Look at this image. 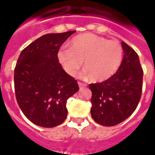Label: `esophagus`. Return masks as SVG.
I'll use <instances>...</instances> for the list:
<instances>
[{"instance_id":"34e87169","label":"esophagus","mask_w":155,"mask_h":155,"mask_svg":"<svg viewBox=\"0 0 155 155\" xmlns=\"http://www.w3.org/2000/svg\"><path fill=\"white\" fill-rule=\"evenodd\" d=\"M78 86H79V88H83V87H87V84H85V83H82L81 82H78Z\"/></svg>"}]
</instances>
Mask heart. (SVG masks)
<instances>
[{"mask_svg":"<svg viewBox=\"0 0 155 155\" xmlns=\"http://www.w3.org/2000/svg\"><path fill=\"white\" fill-rule=\"evenodd\" d=\"M69 46L60 49L57 56L70 76L76 75L83 61L86 75L95 82L104 81L117 72L123 60L120 43L94 33L78 35L71 40Z\"/></svg>","mask_w":155,"mask_h":155,"instance_id":"b5f03b06","label":"heart"}]
</instances>
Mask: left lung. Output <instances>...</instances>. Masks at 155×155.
<instances>
[{
  "instance_id": "obj_1",
  "label": "left lung",
  "mask_w": 155,
  "mask_h": 155,
  "mask_svg": "<svg viewBox=\"0 0 155 155\" xmlns=\"http://www.w3.org/2000/svg\"><path fill=\"white\" fill-rule=\"evenodd\" d=\"M124 55L117 71L104 82L90 84L91 117L101 125L115 126L134 112L141 96L143 70L139 56L122 41Z\"/></svg>"
}]
</instances>
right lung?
Here are the masks:
<instances>
[{
  "label": "right lung",
  "instance_id": "1",
  "mask_svg": "<svg viewBox=\"0 0 155 155\" xmlns=\"http://www.w3.org/2000/svg\"><path fill=\"white\" fill-rule=\"evenodd\" d=\"M75 31L45 34L24 48L15 68L17 102L29 121L42 127H54L68 114L67 100L79 90L58 60L63 43Z\"/></svg>",
  "mask_w": 155,
  "mask_h": 155
}]
</instances>
